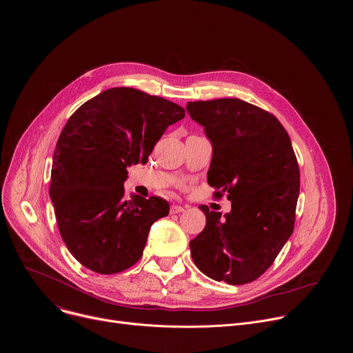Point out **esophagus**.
Segmentation results:
<instances>
[{
  "instance_id": "obj_1",
  "label": "esophagus",
  "mask_w": 353,
  "mask_h": 353,
  "mask_svg": "<svg viewBox=\"0 0 353 353\" xmlns=\"http://www.w3.org/2000/svg\"><path fill=\"white\" fill-rule=\"evenodd\" d=\"M185 208H187V207H184V205H179V204L172 205V207H170V214H180V212H183Z\"/></svg>"
}]
</instances>
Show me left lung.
<instances>
[{
  "mask_svg": "<svg viewBox=\"0 0 353 353\" xmlns=\"http://www.w3.org/2000/svg\"><path fill=\"white\" fill-rule=\"evenodd\" d=\"M185 108L212 143L208 183L232 203L223 216L199 205L207 225L190 241L191 257L215 281L248 283L271 267L293 232L300 172L290 138L275 116L240 99Z\"/></svg>",
  "mask_w": 353,
  "mask_h": 353,
  "instance_id": "obj_1",
  "label": "left lung"
}]
</instances>
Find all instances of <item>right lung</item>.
<instances>
[{
    "label": "right lung",
    "instance_id": "obj_1",
    "mask_svg": "<svg viewBox=\"0 0 353 353\" xmlns=\"http://www.w3.org/2000/svg\"><path fill=\"white\" fill-rule=\"evenodd\" d=\"M184 109L132 88H112L67 121L53 155L50 198L70 253L97 274H117L142 256L150 226L169 215L159 196L124 194L127 168L146 163Z\"/></svg>",
    "mask_w": 353,
    "mask_h": 353
}]
</instances>
